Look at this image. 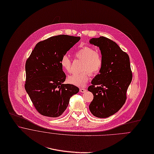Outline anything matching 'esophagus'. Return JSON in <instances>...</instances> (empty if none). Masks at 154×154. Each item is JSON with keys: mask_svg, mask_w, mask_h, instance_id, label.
<instances>
[{"mask_svg": "<svg viewBox=\"0 0 154 154\" xmlns=\"http://www.w3.org/2000/svg\"><path fill=\"white\" fill-rule=\"evenodd\" d=\"M80 92L82 93L85 92H86V89H83V88H81V89H80Z\"/></svg>", "mask_w": 154, "mask_h": 154, "instance_id": "1", "label": "esophagus"}]
</instances>
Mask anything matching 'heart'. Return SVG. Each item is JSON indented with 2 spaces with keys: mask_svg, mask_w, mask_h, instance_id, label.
I'll return each mask as SVG.
<instances>
[{
  "mask_svg": "<svg viewBox=\"0 0 154 154\" xmlns=\"http://www.w3.org/2000/svg\"><path fill=\"white\" fill-rule=\"evenodd\" d=\"M75 57L83 61L81 73H73L68 77V82L74 85L83 87L87 82L91 74L98 73L102 66L103 60L99 51L94 50L88 46L82 47L75 53ZM61 65L62 69L66 72L71 71V61L66 55H63L61 60Z\"/></svg>",
  "mask_w": 154,
  "mask_h": 154,
  "instance_id": "1",
  "label": "heart"
}]
</instances>
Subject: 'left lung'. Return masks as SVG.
<instances>
[{
    "label": "left lung",
    "mask_w": 154,
    "mask_h": 154,
    "mask_svg": "<svg viewBox=\"0 0 154 154\" xmlns=\"http://www.w3.org/2000/svg\"><path fill=\"white\" fill-rule=\"evenodd\" d=\"M89 42L99 48L103 60L99 74L88 89L93 94L89 109L96 117L107 118L118 112L127 99L132 80L130 59L116 42L106 37L92 38Z\"/></svg>",
    "instance_id": "1"
}]
</instances>
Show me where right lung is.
<instances>
[{
  "label": "right lung",
  "instance_id": "right-lung-1",
  "mask_svg": "<svg viewBox=\"0 0 154 154\" xmlns=\"http://www.w3.org/2000/svg\"><path fill=\"white\" fill-rule=\"evenodd\" d=\"M80 39L68 35L51 37L38 42L26 61L25 89L41 115L60 117L68 107L70 97L79 92L73 85L63 84L66 75L60 62Z\"/></svg>",
  "mask_w": 154,
  "mask_h": 154
}]
</instances>
